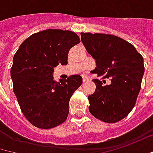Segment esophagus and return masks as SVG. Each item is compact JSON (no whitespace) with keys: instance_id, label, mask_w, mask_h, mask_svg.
<instances>
[{"instance_id":"esophagus-1","label":"esophagus","mask_w":153,"mask_h":153,"mask_svg":"<svg viewBox=\"0 0 153 153\" xmlns=\"http://www.w3.org/2000/svg\"><path fill=\"white\" fill-rule=\"evenodd\" d=\"M82 80H83V83H85V82H86V81H88V80H89V79H88L87 77L83 76V78H82Z\"/></svg>"}]
</instances>
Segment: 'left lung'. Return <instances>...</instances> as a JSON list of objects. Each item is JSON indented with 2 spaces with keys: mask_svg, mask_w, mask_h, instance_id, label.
Here are the masks:
<instances>
[{
  "mask_svg": "<svg viewBox=\"0 0 153 153\" xmlns=\"http://www.w3.org/2000/svg\"><path fill=\"white\" fill-rule=\"evenodd\" d=\"M81 41L95 59L94 73L111 79L102 85L94 79L96 90L88 96L89 112L105 123H116L126 118L134 107L145 72L144 59L128 41L106 33H80Z\"/></svg>",
  "mask_w": 153,
  "mask_h": 153,
  "instance_id": "8db88e82",
  "label": "left lung"
}]
</instances>
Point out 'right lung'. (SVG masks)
<instances>
[{
    "label": "right lung",
    "instance_id": "add662e5",
    "mask_svg": "<svg viewBox=\"0 0 153 153\" xmlns=\"http://www.w3.org/2000/svg\"><path fill=\"white\" fill-rule=\"evenodd\" d=\"M79 42L74 32L46 29L33 33L15 53L13 90L25 118L35 127L51 129L66 121L69 100L82 78L74 74L56 82L53 73L59 64H68L69 50Z\"/></svg>",
    "mask_w": 153,
    "mask_h": 153
}]
</instances>
